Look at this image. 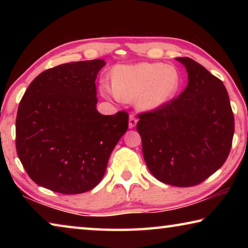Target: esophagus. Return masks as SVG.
<instances>
[{
    "mask_svg": "<svg viewBox=\"0 0 248 248\" xmlns=\"http://www.w3.org/2000/svg\"><path fill=\"white\" fill-rule=\"evenodd\" d=\"M137 123H138V119L134 117L133 115H131L129 117V128L132 129L137 125Z\"/></svg>",
    "mask_w": 248,
    "mask_h": 248,
    "instance_id": "esophagus-1",
    "label": "esophagus"
}]
</instances>
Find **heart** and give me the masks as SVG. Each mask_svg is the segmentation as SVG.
<instances>
[{
    "instance_id": "b5f03b06",
    "label": "heart",
    "mask_w": 248,
    "mask_h": 248,
    "mask_svg": "<svg viewBox=\"0 0 248 248\" xmlns=\"http://www.w3.org/2000/svg\"><path fill=\"white\" fill-rule=\"evenodd\" d=\"M182 78L173 65L164 63L120 64L112 70V84L100 82L105 96L116 99L134 100L143 111H152L166 105L177 93Z\"/></svg>"
}]
</instances>
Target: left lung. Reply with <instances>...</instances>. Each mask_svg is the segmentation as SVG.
Returning <instances> with one entry per match:
<instances>
[{"label":"left lung","instance_id":"obj_1","mask_svg":"<svg viewBox=\"0 0 248 248\" xmlns=\"http://www.w3.org/2000/svg\"><path fill=\"white\" fill-rule=\"evenodd\" d=\"M188 73L186 89L156 110L139 115L137 130L149 170L159 182L196 186L229 156L234 116L221 79L190 58H176Z\"/></svg>","mask_w":248,"mask_h":248}]
</instances>
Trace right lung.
<instances>
[{"instance_id": "1", "label": "right lung", "mask_w": 248, "mask_h": 248, "mask_svg": "<svg viewBox=\"0 0 248 248\" xmlns=\"http://www.w3.org/2000/svg\"><path fill=\"white\" fill-rule=\"evenodd\" d=\"M105 64L96 59L54 66L25 92L16 117V150L39 186L75 195L102 180L129 121L125 111L105 116L96 109L95 79Z\"/></svg>"}]
</instances>
